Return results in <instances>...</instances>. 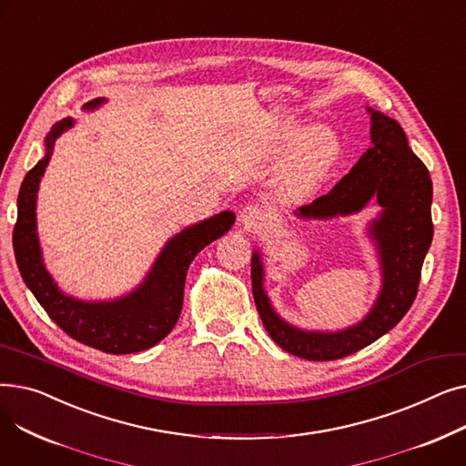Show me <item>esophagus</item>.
I'll list each match as a JSON object with an SVG mask.
<instances>
[{
    "mask_svg": "<svg viewBox=\"0 0 466 466\" xmlns=\"http://www.w3.org/2000/svg\"><path fill=\"white\" fill-rule=\"evenodd\" d=\"M238 220H239L241 227L251 228V227H258L262 223L264 215H262V211L257 206H246V208L239 211Z\"/></svg>",
    "mask_w": 466,
    "mask_h": 466,
    "instance_id": "34e87169",
    "label": "esophagus"
}]
</instances>
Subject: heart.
<instances>
[{
    "label": "heart",
    "instance_id": "obj_1",
    "mask_svg": "<svg viewBox=\"0 0 466 466\" xmlns=\"http://www.w3.org/2000/svg\"><path fill=\"white\" fill-rule=\"evenodd\" d=\"M295 144L281 174V190L290 200H304L325 183L339 160V141L327 127H289L268 139L262 151L270 158H283Z\"/></svg>",
    "mask_w": 466,
    "mask_h": 466
}]
</instances>
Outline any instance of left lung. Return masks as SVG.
I'll list each match as a JSON object with an SVG mask.
<instances>
[{
	"mask_svg": "<svg viewBox=\"0 0 466 466\" xmlns=\"http://www.w3.org/2000/svg\"><path fill=\"white\" fill-rule=\"evenodd\" d=\"M372 147L346 177L311 204L302 206L300 218H330L360 211L370 198L381 213L370 225L380 264L381 290L364 319L336 332H311L289 325L274 311L262 281L264 268L258 253L251 258L253 297L264 329L276 344L308 360H334L370 346L393 329L411 308L421 279L425 255L432 241V181L427 166L410 149L408 137L395 118L369 107Z\"/></svg>",
	"mask_w": 466,
	"mask_h": 466,
	"instance_id": "obj_1",
	"label": "left lung"
}]
</instances>
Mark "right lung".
I'll use <instances>...</instances> for the list:
<instances>
[{
	"mask_svg": "<svg viewBox=\"0 0 466 466\" xmlns=\"http://www.w3.org/2000/svg\"><path fill=\"white\" fill-rule=\"evenodd\" d=\"M102 102H106L104 97H97L88 102L85 109L92 111ZM73 122L76 120L71 116L56 122L45 137V158H41L22 181L16 202V225L13 230L15 258L24 283L66 334L104 353H137L157 346L176 327L183 308V289L190 262L213 239L230 230L236 215L223 211L171 238L143 283L127 297L111 302H83L64 295L43 264L35 223V200L55 141L62 132L73 127Z\"/></svg>",
	"mask_w": 466,
	"mask_h": 466,
	"instance_id": "add662e5",
	"label": "right lung"
}]
</instances>
